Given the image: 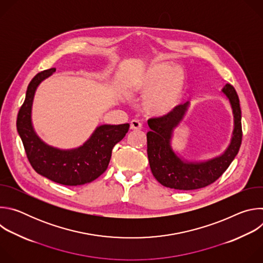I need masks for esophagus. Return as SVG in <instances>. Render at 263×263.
I'll return each instance as SVG.
<instances>
[{
    "instance_id": "1",
    "label": "esophagus",
    "mask_w": 263,
    "mask_h": 263,
    "mask_svg": "<svg viewBox=\"0 0 263 263\" xmlns=\"http://www.w3.org/2000/svg\"><path fill=\"white\" fill-rule=\"evenodd\" d=\"M130 128L132 130H140L141 129V123L138 120H132L130 122Z\"/></svg>"
}]
</instances>
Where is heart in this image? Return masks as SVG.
<instances>
[{
  "label": "heart",
  "mask_w": 263,
  "mask_h": 263,
  "mask_svg": "<svg viewBox=\"0 0 263 263\" xmlns=\"http://www.w3.org/2000/svg\"><path fill=\"white\" fill-rule=\"evenodd\" d=\"M184 85L185 74L181 67L158 63L130 79L127 91L145 96L143 105L148 114L165 116L179 104Z\"/></svg>",
  "instance_id": "b5f03b06"
}]
</instances>
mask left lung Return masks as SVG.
Segmentation results:
<instances>
[{"label":"left lung","mask_w":263,"mask_h":263,"mask_svg":"<svg viewBox=\"0 0 263 263\" xmlns=\"http://www.w3.org/2000/svg\"><path fill=\"white\" fill-rule=\"evenodd\" d=\"M221 92L227 97L231 105L234 129L226 151L212 159L195 162L183 160L172 147L174 129L183 120L190 102L178 105L166 116L147 121L151 129L146 133L149 167L155 179L163 186L179 191L203 189L216 181L234 160L242 138L239 99L230 84L224 85Z\"/></svg>","instance_id":"8db88e82"}]
</instances>
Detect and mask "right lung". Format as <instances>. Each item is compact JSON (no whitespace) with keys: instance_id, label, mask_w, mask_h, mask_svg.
Wrapping results in <instances>:
<instances>
[{"instance_id":"obj_1","label":"right lung","mask_w":263,"mask_h":263,"mask_svg":"<svg viewBox=\"0 0 263 263\" xmlns=\"http://www.w3.org/2000/svg\"><path fill=\"white\" fill-rule=\"evenodd\" d=\"M54 71V67L41 71L29 83L25 102L17 115L16 129L28 160L37 174L62 185H83L96 180L107 170L112 148L125 137L130 125L99 126L76 148L60 149L47 144L34 131L32 104L37 87Z\"/></svg>"}]
</instances>
